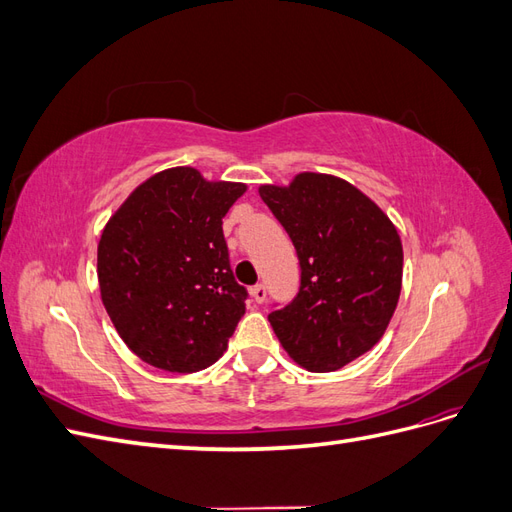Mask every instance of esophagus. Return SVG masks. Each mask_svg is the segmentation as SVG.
Listing matches in <instances>:
<instances>
[{"label": "esophagus", "mask_w": 512, "mask_h": 512, "mask_svg": "<svg viewBox=\"0 0 512 512\" xmlns=\"http://www.w3.org/2000/svg\"><path fill=\"white\" fill-rule=\"evenodd\" d=\"M252 297H254L256 303L265 301V299H267V286H265V284H256V286L252 288Z\"/></svg>", "instance_id": "1"}]
</instances>
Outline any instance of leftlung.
Instances as JSON below:
<instances>
[{"mask_svg": "<svg viewBox=\"0 0 512 512\" xmlns=\"http://www.w3.org/2000/svg\"><path fill=\"white\" fill-rule=\"evenodd\" d=\"M301 267L299 292L269 314L294 363L335 371L374 348L401 292L404 250L384 211L352 183L301 173L288 188L260 185Z\"/></svg>", "mask_w": 512, "mask_h": 512, "instance_id": "1", "label": "left lung"}]
</instances>
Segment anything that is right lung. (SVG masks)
<instances>
[{"label": "right lung", "mask_w": 512, "mask_h": 512, "mask_svg": "<svg viewBox=\"0 0 512 512\" xmlns=\"http://www.w3.org/2000/svg\"><path fill=\"white\" fill-rule=\"evenodd\" d=\"M243 183L196 168L162 170L128 196L102 230L98 282L117 333L138 359L175 374L224 354L245 314L222 220Z\"/></svg>", "instance_id": "obj_1"}]
</instances>
